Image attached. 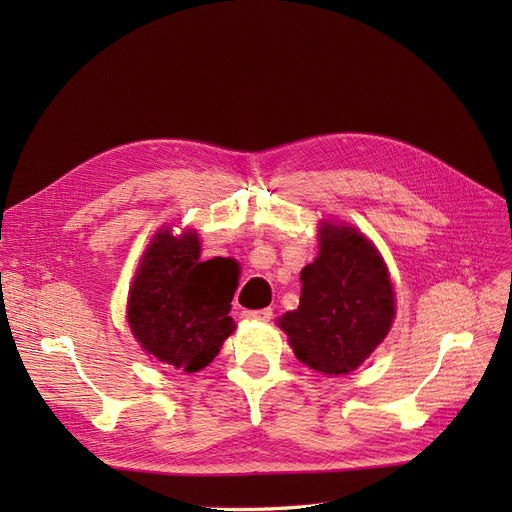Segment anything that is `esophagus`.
Returning <instances> with one entry per match:
<instances>
[{"mask_svg":"<svg viewBox=\"0 0 512 512\" xmlns=\"http://www.w3.org/2000/svg\"><path fill=\"white\" fill-rule=\"evenodd\" d=\"M243 316L250 318V320H271L273 318V309L271 307H265V309H245Z\"/></svg>","mask_w":512,"mask_h":512,"instance_id":"obj_1","label":"esophagus"}]
</instances>
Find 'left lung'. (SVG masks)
<instances>
[{"instance_id": "obj_1", "label": "left lung", "mask_w": 512, "mask_h": 512, "mask_svg": "<svg viewBox=\"0 0 512 512\" xmlns=\"http://www.w3.org/2000/svg\"><path fill=\"white\" fill-rule=\"evenodd\" d=\"M301 284L299 307L277 322L301 363L329 376L348 374L374 352L395 316L382 258L356 228L327 222Z\"/></svg>"}]
</instances>
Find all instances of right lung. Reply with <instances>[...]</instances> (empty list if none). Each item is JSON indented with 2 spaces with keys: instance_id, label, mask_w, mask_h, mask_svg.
I'll list each match as a JSON object with an SVG mask.
<instances>
[{
  "instance_id": "obj_1",
  "label": "right lung",
  "mask_w": 512,
  "mask_h": 512,
  "mask_svg": "<svg viewBox=\"0 0 512 512\" xmlns=\"http://www.w3.org/2000/svg\"><path fill=\"white\" fill-rule=\"evenodd\" d=\"M194 232L153 237L134 277L128 322L141 346L185 374L207 367L235 331L228 316L237 273L228 260L200 262Z\"/></svg>"
}]
</instances>
